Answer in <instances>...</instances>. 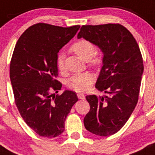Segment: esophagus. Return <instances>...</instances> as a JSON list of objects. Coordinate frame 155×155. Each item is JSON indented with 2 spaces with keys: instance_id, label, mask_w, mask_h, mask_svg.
<instances>
[{
  "instance_id": "1",
  "label": "esophagus",
  "mask_w": 155,
  "mask_h": 155,
  "mask_svg": "<svg viewBox=\"0 0 155 155\" xmlns=\"http://www.w3.org/2000/svg\"><path fill=\"white\" fill-rule=\"evenodd\" d=\"M77 97L79 100H85L86 99V97H85L84 94H82V93H78Z\"/></svg>"
}]
</instances>
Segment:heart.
Segmentation results:
<instances>
[{
	"mask_svg": "<svg viewBox=\"0 0 155 155\" xmlns=\"http://www.w3.org/2000/svg\"><path fill=\"white\" fill-rule=\"evenodd\" d=\"M71 50L79 55L83 60L89 62L92 65H98L100 62V58L95 55L94 45L88 40L82 39L72 45ZM57 66L60 71L64 69V54L60 53L57 58ZM94 81V76L90 72L78 73L72 76L68 80L67 85L70 89L76 92H85L91 86Z\"/></svg>",
	"mask_w": 155,
	"mask_h": 155,
	"instance_id": "heart-1",
	"label": "heart"
}]
</instances>
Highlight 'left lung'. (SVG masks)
Wrapping results in <instances>:
<instances>
[{"mask_svg": "<svg viewBox=\"0 0 155 155\" xmlns=\"http://www.w3.org/2000/svg\"><path fill=\"white\" fill-rule=\"evenodd\" d=\"M97 45L104 54L96 88L107 96H86L90 112L87 130L98 136L114 134L124 127L138 100L143 64L140 48L129 31L119 24L83 25L77 35Z\"/></svg>", "mask_w": 155, "mask_h": 155, "instance_id": "8db88e82", "label": "left lung"}]
</instances>
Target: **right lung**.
<instances>
[{"mask_svg":"<svg viewBox=\"0 0 155 155\" xmlns=\"http://www.w3.org/2000/svg\"><path fill=\"white\" fill-rule=\"evenodd\" d=\"M80 26L58 27L38 23L29 27L17 41L10 65L15 104L27 125L39 136L52 138L65 130V121L78 101L75 92L58 93L59 50L76 35Z\"/></svg>","mask_w":155,"mask_h":155,"instance_id":"right-lung-1","label":"right lung"}]
</instances>
